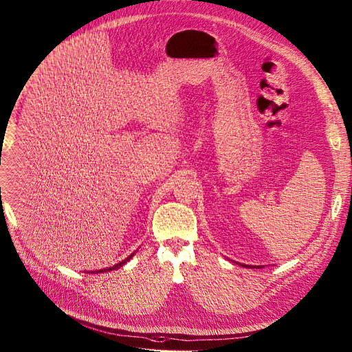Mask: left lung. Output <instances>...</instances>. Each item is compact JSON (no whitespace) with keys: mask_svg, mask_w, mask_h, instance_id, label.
Wrapping results in <instances>:
<instances>
[{"mask_svg":"<svg viewBox=\"0 0 352 352\" xmlns=\"http://www.w3.org/2000/svg\"><path fill=\"white\" fill-rule=\"evenodd\" d=\"M243 267H247V268H263L264 265H249V264H241Z\"/></svg>","mask_w":352,"mask_h":352,"instance_id":"8db88e82","label":"left lung"}]
</instances>
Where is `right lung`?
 Segmentation results:
<instances>
[{
	"label": "right lung",
	"mask_w": 352,
	"mask_h": 352,
	"mask_svg": "<svg viewBox=\"0 0 352 352\" xmlns=\"http://www.w3.org/2000/svg\"><path fill=\"white\" fill-rule=\"evenodd\" d=\"M135 253H136V252H135ZM135 253H132V254H131V256H129V257H126V258H125V260H122V261H120V263H118V264H115V265H113V267H109V268H102V270H95V272H89V273H92V274H98V273H107V272H112V270H118V268H119V267H122V265H123V264H125V263H126V261H129V260H131V258H132V257H133V256H135Z\"/></svg>",
	"instance_id": "add662e5"
}]
</instances>
